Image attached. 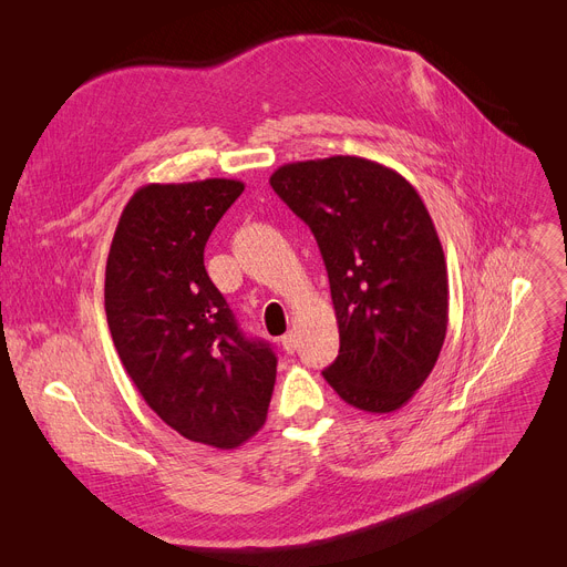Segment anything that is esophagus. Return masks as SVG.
<instances>
[{
  "label": "esophagus",
  "instance_id": "esophagus-1",
  "mask_svg": "<svg viewBox=\"0 0 567 567\" xmlns=\"http://www.w3.org/2000/svg\"><path fill=\"white\" fill-rule=\"evenodd\" d=\"M280 344H282V349H285L287 353H293V351H296V347H299V336H296L293 331H289V333H285V336H282Z\"/></svg>",
  "mask_w": 567,
  "mask_h": 567
}]
</instances>
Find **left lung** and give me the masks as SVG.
Listing matches in <instances>:
<instances>
[{"label":"left lung","mask_w":567,"mask_h":567,"mask_svg":"<svg viewBox=\"0 0 567 567\" xmlns=\"http://www.w3.org/2000/svg\"><path fill=\"white\" fill-rule=\"evenodd\" d=\"M271 186L312 229L329 271L340 353L323 379L361 411L400 409L430 377L449 329V271L421 195L359 156L287 163Z\"/></svg>","instance_id":"1"}]
</instances>
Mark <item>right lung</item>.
Masks as SVG:
<instances>
[{"label": "right lung", "instance_id": "1", "mask_svg": "<svg viewBox=\"0 0 567 567\" xmlns=\"http://www.w3.org/2000/svg\"><path fill=\"white\" fill-rule=\"evenodd\" d=\"M244 188L236 178L142 186L105 266L107 326L135 389L172 430L220 451L261 430L278 365L204 268L208 236Z\"/></svg>", "mask_w": 567, "mask_h": 567}]
</instances>
